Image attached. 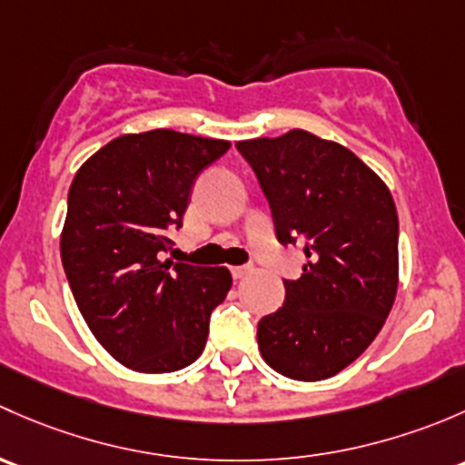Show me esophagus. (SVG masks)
<instances>
[{
	"label": "esophagus",
	"instance_id": "obj_1",
	"mask_svg": "<svg viewBox=\"0 0 465 465\" xmlns=\"http://www.w3.org/2000/svg\"><path fill=\"white\" fill-rule=\"evenodd\" d=\"M251 271H252L251 266H232V268H231V272H232L234 280H242V277H246Z\"/></svg>",
	"mask_w": 465,
	"mask_h": 465
}]
</instances>
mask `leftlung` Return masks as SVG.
Masks as SVG:
<instances>
[{
  "instance_id": "obj_1",
  "label": "left lung",
  "mask_w": 465,
  "mask_h": 465,
  "mask_svg": "<svg viewBox=\"0 0 465 465\" xmlns=\"http://www.w3.org/2000/svg\"><path fill=\"white\" fill-rule=\"evenodd\" d=\"M268 199L282 246L309 257L284 280L282 309L257 324L264 361L293 381H324L378 336L399 284V214L381 179L338 143L293 129L237 143Z\"/></svg>"
}]
</instances>
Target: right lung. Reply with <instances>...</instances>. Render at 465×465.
Listing matches in <instances>:
<instances>
[{
    "label": "right lung",
    "mask_w": 465,
    "mask_h": 465,
    "mask_svg": "<svg viewBox=\"0 0 465 465\" xmlns=\"http://www.w3.org/2000/svg\"><path fill=\"white\" fill-rule=\"evenodd\" d=\"M228 147L172 129L127 134L95 152L71 183L62 266L91 333L129 370L193 365L231 291L228 268L163 262L194 181Z\"/></svg>",
    "instance_id": "right-lung-1"
}]
</instances>
